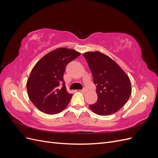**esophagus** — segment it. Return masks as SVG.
Wrapping results in <instances>:
<instances>
[{
    "instance_id": "obj_1",
    "label": "esophagus",
    "mask_w": 158,
    "mask_h": 158,
    "mask_svg": "<svg viewBox=\"0 0 158 158\" xmlns=\"http://www.w3.org/2000/svg\"><path fill=\"white\" fill-rule=\"evenodd\" d=\"M86 91H87V89H82V90H80V92L84 93V92H86Z\"/></svg>"
}]
</instances>
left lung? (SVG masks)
<instances>
[{
  "label": "left lung",
  "mask_w": 158,
  "mask_h": 158,
  "mask_svg": "<svg viewBox=\"0 0 158 158\" xmlns=\"http://www.w3.org/2000/svg\"><path fill=\"white\" fill-rule=\"evenodd\" d=\"M83 55L97 87L98 101L90 105V109L102 116L116 113L125 106L131 95L128 76L115 61L101 52H85Z\"/></svg>",
  "instance_id": "8db88e82"
}]
</instances>
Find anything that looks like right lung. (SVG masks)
<instances>
[{
  "label": "right lung",
  "mask_w": 158,
  "mask_h": 158,
  "mask_svg": "<svg viewBox=\"0 0 158 158\" xmlns=\"http://www.w3.org/2000/svg\"><path fill=\"white\" fill-rule=\"evenodd\" d=\"M80 54L60 47L48 52L33 66L26 87L30 101L40 111L55 114L67 107L73 94L66 91L63 75L67 64ZM60 84L63 87L59 89Z\"/></svg>",
  "instance_id": "add662e5"
}]
</instances>
